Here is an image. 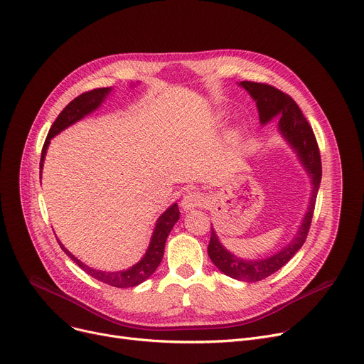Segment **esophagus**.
Here are the masks:
<instances>
[{
  "instance_id": "esophagus-1",
  "label": "esophagus",
  "mask_w": 364,
  "mask_h": 364,
  "mask_svg": "<svg viewBox=\"0 0 364 364\" xmlns=\"http://www.w3.org/2000/svg\"><path fill=\"white\" fill-rule=\"evenodd\" d=\"M203 203H205V199H203V196L200 193H198V192H187L183 196L180 205H181L183 211L187 213V211H192V210H195L198 207H202Z\"/></svg>"
}]
</instances>
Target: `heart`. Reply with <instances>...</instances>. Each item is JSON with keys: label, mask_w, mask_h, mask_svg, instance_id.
Returning <instances> with one entry per match:
<instances>
[{"label": "heart", "mask_w": 364, "mask_h": 364, "mask_svg": "<svg viewBox=\"0 0 364 364\" xmlns=\"http://www.w3.org/2000/svg\"><path fill=\"white\" fill-rule=\"evenodd\" d=\"M221 117H225V113H223V112L218 113V119H221Z\"/></svg>", "instance_id": "b5f03b06"}]
</instances>
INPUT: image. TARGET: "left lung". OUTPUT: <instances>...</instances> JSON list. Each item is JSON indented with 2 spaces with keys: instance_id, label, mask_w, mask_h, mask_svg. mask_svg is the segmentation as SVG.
<instances>
[{
  "instance_id": "left-lung-1",
  "label": "left lung",
  "mask_w": 364,
  "mask_h": 364,
  "mask_svg": "<svg viewBox=\"0 0 364 364\" xmlns=\"http://www.w3.org/2000/svg\"><path fill=\"white\" fill-rule=\"evenodd\" d=\"M238 86L244 87L250 97L255 100L262 126L272 122L274 119H278V132L281 138L296 153L297 161L308 173L312 186L306 213L302 221H300L293 238L282 248L272 252V255L260 256L256 259H244L236 256L220 242L214 228H211L208 256L217 266V269L233 279L256 282L279 271L302 248L311 226L315 200H317V193L321 183V157L309 123L304 117L302 112H300L299 105L289 95L263 83L241 82Z\"/></svg>"
}]
</instances>
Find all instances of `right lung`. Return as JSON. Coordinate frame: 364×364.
Returning a JSON list of instances; mask_svg holds the SVG:
<instances>
[{"label": "right lung", "mask_w": 364, "mask_h": 364, "mask_svg": "<svg viewBox=\"0 0 364 364\" xmlns=\"http://www.w3.org/2000/svg\"><path fill=\"white\" fill-rule=\"evenodd\" d=\"M113 87H101V89H93L90 92L82 93L80 97H77L73 100L64 109H62L55 123L52 124V128L47 134V138L44 141L43 151H41V161H40V181H41V171L44 166V159H46V153L47 149H49L50 139L60 134L62 131H65L68 126L77 123L78 120H82L83 117L89 116L93 113L95 109H98L105 98L112 93ZM180 218V210L177 203H172L169 208H166L161 217L156 220V225L151 233L150 244L144 252V256L141 257L135 264H132L128 269L123 271H101V269H95V267L87 266L83 263L80 259H77L71 251H68L64 244H62L59 240L60 248L64 250L65 255L75 263L82 267V269L89 274L92 278L98 279L101 282L108 284V286L119 287V289H126V287H135L138 284L144 282L147 278L151 277V274L157 269V266L161 264L164 259V251H165V242L169 232L172 230L173 225L177 223Z\"/></svg>", "instance_id": "right-lung-1"}]
</instances>
